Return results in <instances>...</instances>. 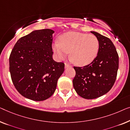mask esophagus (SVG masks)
Listing matches in <instances>:
<instances>
[{"mask_svg": "<svg viewBox=\"0 0 130 130\" xmlns=\"http://www.w3.org/2000/svg\"><path fill=\"white\" fill-rule=\"evenodd\" d=\"M71 67V66L70 65L68 64V63H65V68H67Z\"/></svg>", "mask_w": 130, "mask_h": 130, "instance_id": "1", "label": "esophagus"}]
</instances>
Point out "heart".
<instances>
[{
	"instance_id": "b5f03b06",
	"label": "heart",
	"mask_w": 130,
	"mask_h": 130,
	"mask_svg": "<svg viewBox=\"0 0 130 130\" xmlns=\"http://www.w3.org/2000/svg\"><path fill=\"white\" fill-rule=\"evenodd\" d=\"M99 46L98 38L94 35L76 32L61 35L59 41L52 44L53 51L58 59H64L70 52L71 60L79 66L92 62L97 56Z\"/></svg>"
}]
</instances>
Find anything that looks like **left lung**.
I'll return each instance as SVG.
<instances>
[{
  "label": "left lung",
  "mask_w": 130,
  "mask_h": 130,
  "mask_svg": "<svg viewBox=\"0 0 130 130\" xmlns=\"http://www.w3.org/2000/svg\"><path fill=\"white\" fill-rule=\"evenodd\" d=\"M91 32L99 41L97 56L89 65L74 67L76 75L72 81L76 93L85 99H95L110 90L116 81L119 63L112 41L97 32Z\"/></svg>",
  "instance_id": "1"
}]
</instances>
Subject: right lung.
Returning <instances> with one entry per match:
<instances>
[{"mask_svg":"<svg viewBox=\"0 0 130 130\" xmlns=\"http://www.w3.org/2000/svg\"><path fill=\"white\" fill-rule=\"evenodd\" d=\"M49 29L36 30L20 38L9 56L13 84L25 98L36 101L49 98L64 71L63 62L53 59L52 34Z\"/></svg>","mask_w":130,"mask_h":130,"instance_id":"right-lung-1","label":"right lung"}]
</instances>
